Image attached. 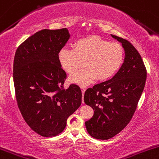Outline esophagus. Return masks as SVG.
<instances>
[{
    "label": "esophagus",
    "mask_w": 159,
    "mask_h": 159,
    "mask_svg": "<svg viewBox=\"0 0 159 159\" xmlns=\"http://www.w3.org/2000/svg\"><path fill=\"white\" fill-rule=\"evenodd\" d=\"M85 89H82V93H83V99H82V103H84V101H83V95H84V93H85Z\"/></svg>",
    "instance_id": "1"
}]
</instances>
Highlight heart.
Instances as JSON below:
<instances>
[{"mask_svg":"<svg viewBox=\"0 0 159 159\" xmlns=\"http://www.w3.org/2000/svg\"><path fill=\"white\" fill-rule=\"evenodd\" d=\"M58 60L68 73H74L83 60L85 68L73 73L69 80L71 83L86 86L96 78L105 81L112 77L123 63L124 49L119 43H109L99 36H88L76 40L73 49H60Z\"/></svg>","mask_w":159,"mask_h":159,"instance_id":"b5f03b06","label":"heart"}]
</instances>
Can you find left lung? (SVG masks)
<instances>
[{
    "label": "left lung",
    "mask_w": 159,
    "mask_h": 159,
    "mask_svg": "<svg viewBox=\"0 0 159 159\" xmlns=\"http://www.w3.org/2000/svg\"><path fill=\"white\" fill-rule=\"evenodd\" d=\"M122 43L125 58L117 73L109 80L86 89L84 102L94 110L85 122L87 132L106 140L120 132L130 122L145 87L147 72L142 59L130 42L111 34Z\"/></svg>",
    "instance_id": "1"
}]
</instances>
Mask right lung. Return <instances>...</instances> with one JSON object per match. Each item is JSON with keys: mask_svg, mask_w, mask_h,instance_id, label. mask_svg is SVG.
Here are the masks:
<instances>
[{"mask_svg": "<svg viewBox=\"0 0 159 159\" xmlns=\"http://www.w3.org/2000/svg\"><path fill=\"white\" fill-rule=\"evenodd\" d=\"M70 37L66 28L44 29L21 43L14 56L17 106L27 125L43 137L63 132L68 117L82 102L77 85L63 88L66 74L58 60L59 50Z\"/></svg>", "mask_w": 159, "mask_h": 159, "instance_id": "add662e5", "label": "right lung"}]
</instances>
